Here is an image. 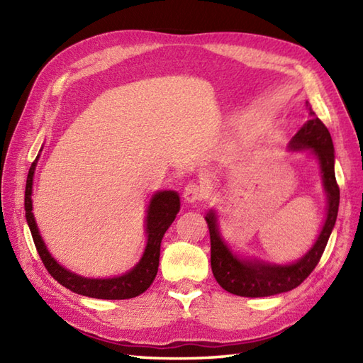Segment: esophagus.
<instances>
[{
    "instance_id": "esophagus-1",
    "label": "esophagus",
    "mask_w": 363,
    "mask_h": 363,
    "mask_svg": "<svg viewBox=\"0 0 363 363\" xmlns=\"http://www.w3.org/2000/svg\"><path fill=\"white\" fill-rule=\"evenodd\" d=\"M206 196L204 189L201 186H198L196 182H189L186 189H184V199L187 203H196V201H203Z\"/></svg>"
}]
</instances>
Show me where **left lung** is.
<instances>
[{"label":"left lung","instance_id":"obj_1","mask_svg":"<svg viewBox=\"0 0 363 363\" xmlns=\"http://www.w3.org/2000/svg\"><path fill=\"white\" fill-rule=\"evenodd\" d=\"M311 120H307L290 140V150H311L320 162L323 186L328 195V217L317 242L306 256L290 265H272L260 260H246L234 256L233 251L220 237L217 218L211 211L206 221L211 233V265L215 279L226 291L237 296L262 298L272 296L296 289L304 282L318 265L325 248L333 233L338 203H340V189L334 172V145L328 128L325 126L309 103H306Z\"/></svg>","mask_w":363,"mask_h":363}]
</instances>
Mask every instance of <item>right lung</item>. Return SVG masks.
I'll use <instances>...</instances> for the list:
<instances>
[{"label": "right lung", "instance_id": "right-lung-1", "mask_svg": "<svg viewBox=\"0 0 363 363\" xmlns=\"http://www.w3.org/2000/svg\"><path fill=\"white\" fill-rule=\"evenodd\" d=\"M38 159V156H37ZM37 159L33 162L29 168L26 190H25V211L26 221L33 234V240L40 256L45 268L60 285H64L68 290H72L78 295L98 298V299H129L142 295L145 290L150 289L154 277L157 274L159 257H160V242L162 237L167 233L169 225L174 221L177 212L181 209L179 195L172 190H164L154 195L150 201L148 215H146V234L148 242L140 262L130 269L129 273L111 277V279H89L68 272L64 267H60L56 260L51 257V254L46 250L38 233L34 215H33V176Z\"/></svg>", "mask_w": 363, "mask_h": 363}]
</instances>
